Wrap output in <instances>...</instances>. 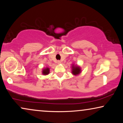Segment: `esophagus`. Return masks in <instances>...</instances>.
<instances>
[{
    "label": "esophagus",
    "mask_w": 123,
    "mask_h": 123,
    "mask_svg": "<svg viewBox=\"0 0 123 123\" xmlns=\"http://www.w3.org/2000/svg\"><path fill=\"white\" fill-rule=\"evenodd\" d=\"M57 63H58V64H61V62L59 61V60H58V61L57 62Z\"/></svg>",
    "instance_id": "1"
}]
</instances>
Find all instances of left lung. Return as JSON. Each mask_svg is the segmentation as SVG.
<instances>
[{
	"label": "left lung",
	"instance_id": "obj_1",
	"mask_svg": "<svg viewBox=\"0 0 123 123\" xmlns=\"http://www.w3.org/2000/svg\"><path fill=\"white\" fill-rule=\"evenodd\" d=\"M82 70L80 66L78 65H75L74 64H72V73L74 75H78L81 73Z\"/></svg>",
	"mask_w": 123,
	"mask_h": 123
}]
</instances>
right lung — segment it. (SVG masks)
<instances>
[{
    "label": "right lung",
    "instance_id": "right-lung-1",
    "mask_svg": "<svg viewBox=\"0 0 123 123\" xmlns=\"http://www.w3.org/2000/svg\"><path fill=\"white\" fill-rule=\"evenodd\" d=\"M50 73V68L48 67H46V68H43L42 70V74L43 75H48Z\"/></svg>",
    "mask_w": 123,
    "mask_h": 123
}]
</instances>
